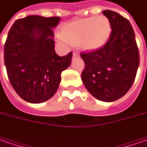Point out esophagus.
Segmentation results:
<instances>
[{
	"label": "esophagus",
	"mask_w": 147,
	"mask_h": 147,
	"mask_svg": "<svg viewBox=\"0 0 147 147\" xmlns=\"http://www.w3.org/2000/svg\"><path fill=\"white\" fill-rule=\"evenodd\" d=\"M73 56H74V57H76V56H78V52H76V51H74V52L73 53Z\"/></svg>",
	"instance_id": "esophagus-1"
}]
</instances>
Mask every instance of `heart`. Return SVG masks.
I'll return each instance as SVG.
<instances>
[{"label": "heart", "mask_w": 147, "mask_h": 147, "mask_svg": "<svg viewBox=\"0 0 147 147\" xmlns=\"http://www.w3.org/2000/svg\"><path fill=\"white\" fill-rule=\"evenodd\" d=\"M111 33L110 21L105 16L89 17L63 27L59 37L69 44H80L83 50L93 51L103 47Z\"/></svg>", "instance_id": "obj_1"}]
</instances>
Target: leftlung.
I'll list each match as a JSON object with an SVG mask.
<instances>
[{"label": "left lung", "mask_w": 147, "mask_h": 147, "mask_svg": "<svg viewBox=\"0 0 147 147\" xmlns=\"http://www.w3.org/2000/svg\"><path fill=\"white\" fill-rule=\"evenodd\" d=\"M102 13L110 21V39L99 50L81 54L85 63L82 80L94 97L112 102L132 87L139 66V52L129 21L112 10Z\"/></svg>", "instance_id": "1"}]
</instances>
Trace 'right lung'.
<instances>
[{
	"label": "right lung",
	"mask_w": 147,
	"mask_h": 147,
	"mask_svg": "<svg viewBox=\"0 0 147 147\" xmlns=\"http://www.w3.org/2000/svg\"><path fill=\"white\" fill-rule=\"evenodd\" d=\"M59 17L29 15L16 20L4 47L5 65L9 82L24 100L38 104L53 96L61 73L71 64L73 53L60 57L55 51L52 28Z\"/></svg>",
	"instance_id": "right-lung-1"
}]
</instances>
